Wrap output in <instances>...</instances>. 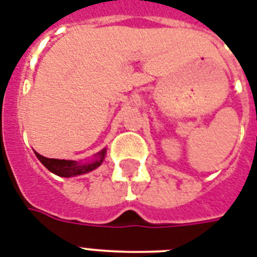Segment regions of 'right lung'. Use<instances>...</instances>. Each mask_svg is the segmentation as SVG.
Segmentation results:
<instances>
[{"label":"right lung","instance_id":"add662e5","mask_svg":"<svg viewBox=\"0 0 257 257\" xmlns=\"http://www.w3.org/2000/svg\"><path fill=\"white\" fill-rule=\"evenodd\" d=\"M36 153L37 159L42 163V165L46 169H49L52 173L60 176V177H74V176L85 175L88 172L94 171L98 168L106 155V148L101 149L100 152L96 153L90 161L86 163H77L73 160H58V159H48V157L41 156L40 153Z\"/></svg>","mask_w":257,"mask_h":257}]
</instances>
